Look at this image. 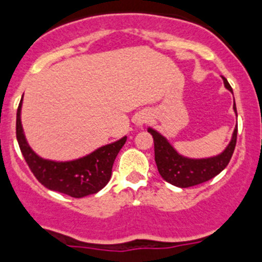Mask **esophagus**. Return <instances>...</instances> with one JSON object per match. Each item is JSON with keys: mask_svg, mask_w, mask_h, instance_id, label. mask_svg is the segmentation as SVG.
Listing matches in <instances>:
<instances>
[{"mask_svg": "<svg viewBox=\"0 0 262 262\" xmlns=\"http://www.w3.org/2000/svg\"><path fill=\"white\" fill-rule=\"evenodd\" d=\"M147 120H148L147 116H144V115H139L138 118H137L136 123H137V125H138V126H142V125H143L144 123H147Z\"/></svg>", "mask_w": 262, "mask_h": 262, "instance_id": "34e87169", "label": "esophagus"}]
</instances>
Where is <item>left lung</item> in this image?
Masks as SVG:
<instances>
[{"label":"left lung","instance_id":"1","mask_svg":"<svg viewBox=\"0 0 262 262\" xmlns=\"http://www.w3.org/2000/svg\"><path fill=\"white\" fill-rule=\"evenodd\" d=\"M226 89L232 91L231 84L223 77ZM234 113L237 114L236 104L233 105ZM148 133L152 134L155 143V161L158 172L163 180L175 185L178 187H190L210 180L214 176L221 173L231 161L237 142V128L234 129L231 142L221 155L210 158L192 160L179 155L165 137L161 136L155 129L148 128Z\"/></svg>","mask_w":262,"mask_h":262}]
</instances>
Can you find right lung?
<instances>
[{
  "label": "right lung",
  "mask_w": 262,
  "mask_h": 262,
  "mask_svg": "<svg viewBox=\"0 0 262 262\" xmlns=\"http://www.w3.org/2000/svg\"><path fill=\"white\" fill-rule=\"evenodd\" d=\"M21 104L23 99L18 104L16 114L18 147L29 168L41 185H44L47 189L70 195L72 198H83L86 195L96 194L109 182L114 161L119 150L126 142V137L70 162L43 160L29 147L24 136L20 119Z\"/></svg>",
  "instance_id": "add662e5"
}]
</instances>
